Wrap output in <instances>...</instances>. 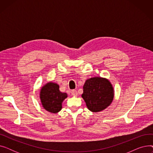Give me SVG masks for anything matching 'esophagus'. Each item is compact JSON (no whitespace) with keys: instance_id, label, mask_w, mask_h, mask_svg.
Wrapping results in <instances>:
<instances>
[{"instance_id":"obj_1","label":"esophagus","mask_w":153,"mask_h":153,"mask_svg":"<svg viewBox=\"0 0 153 153\" xmlns=\"http://www.w3.org/2000/svg\"><path fill=\"white\" fill-rule=\"evenodd\" d=\"M71 94L72 96H74V97H77V96L78 95L77 91H74V90L71 91Z\"/></svg>"}]
</instances>
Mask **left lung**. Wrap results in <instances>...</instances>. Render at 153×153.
<instances>
[{
    "instance_id": "8db88e82",
    "label": "left lung",
    "mask_w": 153,
    "mask_h": 153,
    "mask_svg": "<svg viewBox=\"0 0 153 153\" xmlns=\"http://www.w3.org/2000/svg\"><path fill=\"white\" fill-rule=\"evenodd\" d=\"M81 97L87 108L99 112L110 106L114 98V87L107 78L96 76L87 79Z\"/></svg>"
}]
</instances>
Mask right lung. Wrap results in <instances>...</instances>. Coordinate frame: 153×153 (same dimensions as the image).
I'll use <instances>...</instances> for the list:
<instances>
[{
    "instance_id": "right-lung-1",
    "label": "right lung",
    "mask_w": 153,
    "mask_h": 153,
    "mask_svg": "<svg viewBox=\"0 0 153 153\" xmlns=\"http://www.w3.org/2000/svg\"><path fill=\"white\" fill-rule=\"evenodd\" d=\"M68 97V94L59 91L58 84L49 82L40 89L39 99L42 107L46 111L56 114L62 109V103Z\"/></svg>"
}]
</instances>
